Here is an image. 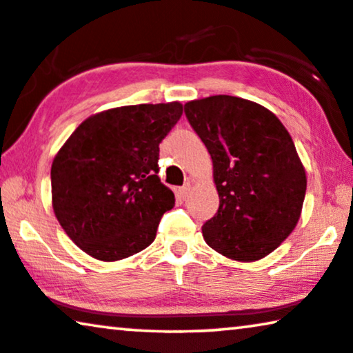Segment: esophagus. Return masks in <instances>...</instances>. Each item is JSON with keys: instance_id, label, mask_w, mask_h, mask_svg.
<instances>
[{"instance_id": "obj_1", "label": "esophagus", "mask_w": 353, "mask_h": 353, "mask_svg": "<svg viewBox=\"0 0 353 353\" xmlns=\"http://www.w3.org/2000/svg\"><path fill=\"white\" fill-rule=\"evenodd\" d=\"M190 190H192L190 183H185V185H182V187L177 188V195L181 196L182 200H185V198L188 196V193H190Z\"/></svg>"}]
</instances>
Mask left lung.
Here are the masks:
<instances>
[{"instance_id":"left-lung-1","label":"left lung","mask_w":353,"mask_h":353,"mask_svg":"<svg viewBox=\"0 0 353 353\" xmlns=\"http://www.w3.org/2000/svg\"><path fill=\"white\" fill-rule=\"evenodd\" d=\"M212 160L219 210L203 225L212 250L240 262L259 261L294 230L307 177L281 121L259 103L211 96L183 107Z\"/></svg>"}]
</instances>
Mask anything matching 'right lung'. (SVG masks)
Instances as JSON below:
<instances>
[{"instance_id": "add662e5", "label": "right lung", "mask_w": 353, "mask_h": 353, "mask_svg": "<svg viewBox=\"0 0 353 353\" xmlns=\"http://www.w3.org/2000/svg\"><path fill=\"white\" fill-rule=\"evenodd\" d=\"M181 117V102L117 107L67 139L51 166L52 208L79 250L113 262L152 245L176 201L158 177L160 142Z\"/></svg>"}]
</instances>
